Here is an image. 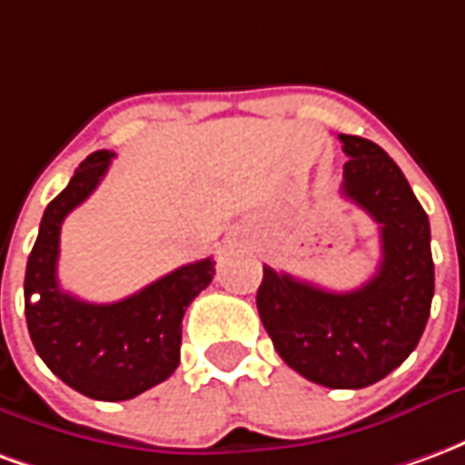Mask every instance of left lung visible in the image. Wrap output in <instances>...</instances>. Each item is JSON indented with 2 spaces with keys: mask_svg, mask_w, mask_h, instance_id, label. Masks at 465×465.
Segmentation results:
<instances>
[{
  "mask_svg": "<svg viewBox=\"0 0 465 465\" xmlns=\"http://www.w3.org/2000/svg\"><path fill=\"white\" fill-rule=\"evenodd\" d=\"M349 162L341 193L381 232V263L353 292H329L263 266L256 306L273 349L303 379L329 389H366L399 369L433 299L430 226L406 176L379 143L339 134Z\"/></svg>",
  "mask_w": 465,
  "mask_h": 465,
  "instance_id": "obj_1",
  "label": "left lung"
}]
</instances>
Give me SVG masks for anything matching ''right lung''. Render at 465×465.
<instances>
[{
    "instance_id": "right-lung-1",
    "label": "right lung",
    "mask_w": 465,
    "mask_h": 465,
    "mask_svg": "<svg viewBox=\"0 0 465 465\" xmlns=\"http://www.w3.org/2000/svg\"><path fill=\"white\" fill-rule=\"evenodd\" d=\"M112 152L79 163L64 192L45 209L25 276L26 329L54 376L96 401H126L172 376L179 366L186 306L212 283L213 262L186 263L114 303H89L56 282L59 232L104 179ZM36 292L39 302H32Z\"/></svg>"
}]
</instances>
